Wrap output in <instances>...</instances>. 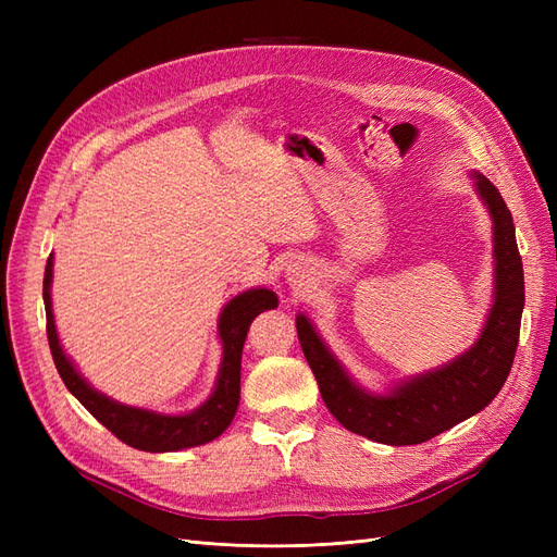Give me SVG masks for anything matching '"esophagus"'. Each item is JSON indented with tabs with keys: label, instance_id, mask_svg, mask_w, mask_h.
<instances>
[{
	"label": "esophagus",
	"instance_id": "esophagus-1",
	"mask_svg": "<svg viewBox=\"0 0 557 557\" xmlns=\"http://www.w3.org/2000/svg\"><path fill=\"white\" fill-rule=\"evenodd\" d=\"M288 278H290V283H293V285H299V288H301V285H305L307 274L301 272V269H299V272H290V274H288Z\"/></svg>",
	"mask_w": 557,
	"mask_h": 557
}]
</instances>
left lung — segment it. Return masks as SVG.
<instances>
[{"mask_svg": "<svg viewBox=\"0 0 557 557\" xmlns=\"http://www.w3.org/2000/svg\"><path fill=\"white\" fill-rule=\"evenodd\" d=\"M476 193L493 218L495 299L476 344L434 372L420 374L372 395L348 376L311 320L297 315V336L325 407L339 423L367 440L391 446L423 444L462 423L495 399L507 381L520 336L525 307V281L516 244V227L507 201L483 174H471Z\"/></svg>", "mask_w": 557, "mask_h": 557, "instance_id": "1", "label": "left lung"}]
</instances>
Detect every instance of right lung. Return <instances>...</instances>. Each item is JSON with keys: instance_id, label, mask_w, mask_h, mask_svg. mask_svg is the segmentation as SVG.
<instances>
[{"instance_id": "right-lung-1", "label": "right lung", "mask_w": 557, "mask_h": 557, "mask_svg": "<svg viewBox=\"0 0 557 557\" xmlns=\"http://www.w3.org/2000/svg\"><path fill=\"white\" fill-rule=\"evenodd\" d=\"M50 283H53V252H50L44 272L46 334L50 352H53V362L58 367L60 379L66 385V391H70L109 432H113L117 440L139 450L170 453L209 444L227 430L239 407L242 350L246 334L256 315H260L267 309L278 307V297L272 290L250 288L227 301L221 318H218V336H221L223 342V362L211 397L190 413L166 416L113 401L111 397L97 393L95 387L88 385V381L76 372L74 362L66 358V352L62 350L58 339L53 301H50Z\"/></svg>"}]
</instances>
